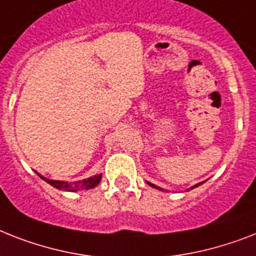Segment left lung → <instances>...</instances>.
Here are the masks:
<instances>
[{
  "label": "left lung",
  "instance_id": "left-lung-1",
  "mask_svg": "<svg viewBox=\"0 0 256 256\" xmlns=\"http://www.w3.org/2000/svg\"><path fill=\"white\" fill-rule=\"evenodd\" d=\"M147 184H148L150 186H152V188H155V189H159V190H164L163 188H160V186H155V184H152V182H147ZM201 184H204V182H198V184H196V186H193L192 188L190 189H193V188H196V186H201ZM186 190H189V189H186Z\"/></svg>",
  "mask_w": 256,
  "mask_h": 256
}]
</instances>
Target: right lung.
<instances>
[{
	"label": "right lung",
	"instance_id": "1",
	"mask_svg": "<svg viewBox=\"0 0 256 256\" xmlns=\"http://www.w3.org/2000/svg\"><path fill=\"white\" fill-rule=\"evenodd\" d=\"M39 175V174H38ZM40 176V178H43L44 182H47L50 186H52L56 189H62V190H66V192H78V190H88V189H92L94 186H97L101 182V178L102 175H94L90 176L88 178H84V180H78V182H62V180H50V178H46L44 176Z\"/></svg>",
	"mask_w": 256,
	"mask_h": 256
}]
</instances>
